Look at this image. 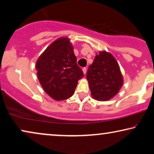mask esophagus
I'll return each instance as SVG.
<instances>
[{
    "instance_id": "obj_1",
    "label": "esophagus",
    "mask_w": 154,
    "mask_h": 154,
    "mask_svg": "<svg viewBox=\"0 0 154 154\" xmlns=\"http://www.w3.org/2000/svg\"><path fill=\"white\" fill-rule=\"evenodd\" d=\"M82 71H83L84 74L85 75L86 73V68H82Z\"/></svg>"
}]
</instances>
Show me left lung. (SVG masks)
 <instances>
[{
    "mask_svg": "<svg viewBox=\"0 0 154 154\" xmlns=\"http://www.w3.org/2000/svg\"><path fill=\"white\" fill-rule=\"evenodd\" d=\"M92 97L107 101L115 96L123 85V77L117 61L111 54L100 51L96 56L86 74Z\"/></svg>",
    "mask_w": 154,
    "mask_h": 154,
    "instance_id": "8db88e82",
    "label": "left lung"
}]
</instances>
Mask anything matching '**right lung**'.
I'll return each mask as SVG.
<instances>
[{"instance_id": "1", "label": "right lung", "mask_w": 154, "mask_h": 154, "mask_svg": "<svg viewBox=\"0 0 154 154\" xmlns=\"http://www.w3.org/2000/svg\"><path fill=\"white\" fill-rule=\"evenodd\" d=\"M69 40L66 38L56 40L36 62L37 75L41 86L51 98L58 101L70 98L78 80L84 76Z\"/></svg>"}]
</instances>
